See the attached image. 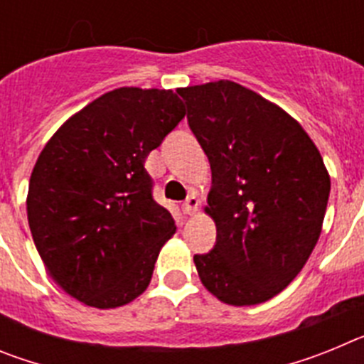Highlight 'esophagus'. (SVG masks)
I'll use <instances>...</instances> for the list:
<instances>
[{
    "mask_svg": "<svg viewBox=\"0 0 364 364\" xmlns=\"http://www.w3.org/2000/svg\"><path fill=\"white\" fill-rule=\"evenodd\" d=\"M198 204H200V200H198L195 195H189L184 200V204H182V211H184L186 215H193L198 210Z\"/></svg>",
    "mask_w": 364,
    "mask_h": 364,
    "instance_id": "esophagus-1",
    "label": "esophagus"
}]
</instances>
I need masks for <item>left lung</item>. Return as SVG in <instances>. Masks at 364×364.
Segmentation results:
<instances>
[{
	"label": "left lung",
	"mask_w": 364,
	"mask_h": 364,
	"mask_svg": "<svg viewBox=\"0 0 364 364\" xmlns=\"http://www.w3.org/2000/svg\"><path fill=\"white\" fill-rule=\"evenodd\" d=\"M188 124L211 166L213 250L195 255L202 284L233 306L290 284L319 240L330 176L288 112L230 80L186 87Z\"/></svg>",
	"instance_id": "8db88e82"
}]
</instances>
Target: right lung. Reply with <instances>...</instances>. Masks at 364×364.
I'll use <instances>...</instances> for the list:
<instances>
[{
	"label": "right lung",
	"mask_w": 364,
	"mask_h": 364,
	"mask_svg": "<svg viewBox=\"0 0 364 364\" xmlns=\"http://www.w3.org/2000/svg\"><path fill=\"white\" fill-rule=\"evenodd\" d=\"M184 117L173 91L122 87L76 112L43 147L28 182V226L70 297L104 310L149 286L176 228L153 198L144 164Z\"/></svg>",
	"instance_id": "add662e5"
}]
</instances>
